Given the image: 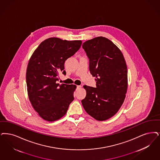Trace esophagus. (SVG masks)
<instances>
[{"label": "esophagus", "instance_id": "1", "mask_svg": "<svg viewBox=\"0 0 160 160\" xmlns=\"http://www.w3.org/2000/svg\"><path fill=\"white\" fill-rule=\"evenodd\" d=\"M81 88V86H77V90L80 89Z\"/></svg>", "mask_w": 160, "mask_h": 160}]
</instances>
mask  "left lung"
<instances>
[{
    "label": "left lung",
    "instance_id": "8db88e82",
    "mask_svg": "<svg viewBox=\"0 0 160 160\" xmlns=\"http://www.w3.org/2000/svg\"><path fill=\"white\" fill-rule=\"evenodd\" d=\"M89 58V70L96 77V88L84 86L86 96L82 101L89 115L105 121L118 111L126 98L128 68L120 49L108 38L96 37L83 43Z\"/></svg>",
    "mask_w": 160,
    "mask_h": 160
}]
</instances>
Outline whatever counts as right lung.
Wrapping results in <instances>:
<instances>
[{
  "mask_svg": "<svg viewBox=\"0 0 160 160\" xmlns=\"http://www.w3.org/2000/svg\"><path fill=\"white\" fill-rule=\"evenodd\" d=\"M82 40L50 38L43 41L32 53L26 71L29 100L38 115L55 122L65 115L74 100L75 84H59V72L65 74L64 63L74 55Z\"/></svg>",
  "mask_w": 160,
  "mask_h": 160,
  "instance_id": "obj_1",
  "label": "right lung"
}]
</instances>
